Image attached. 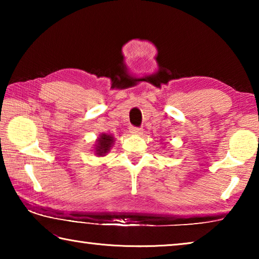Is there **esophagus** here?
I'll return each instance as SVG.
<instances>
[{"instance_id":"esophagus-1","label":"esophagus","mask_w":259,"mask_h":259,"mask_svg":"<svg viewBox=\"0 0 259 259\" xmlns=\"http://www.w3.org/2000/svg\"><path fill=\"white\" fill-rule=\"evenodd\" d=\"M130 133L135 135H140L143 133L142 128H137V126H130Z\"/></svg>"}]
</instances>
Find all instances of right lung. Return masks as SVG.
<instances>
[{
    "label": "right lung",
    "instance_id": "right-lung-1",
    "mask_svg": "<svg viewBox=\"0 0 259 259\" xmlns=\"http://www.w3.org/2000/svg\"><path fill=\"white\" fill-rule=\"evenodd\" d=\"M114 143V137L111 135L107 134H102L97 139V143H96L95 147V153L97 156H105L111 150Z\"/></svg>",
    "mask_w": 259,
    "mask_h": 259
}]
</instances>
